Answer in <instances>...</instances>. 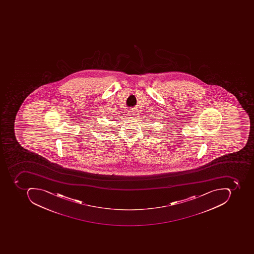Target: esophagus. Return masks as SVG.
Returning a JSON list of instances; mask_svg holds the SVG:
<instances>
[{
	"mask_svg": "<svg viewBox=\"0 0 254 254\" xmlns=\"http://www.w3.org/2000/svg\"><path fill=\"white\" fill-rule=\"evenodd\" d=\"M129 112V116H134L135 115V111H128Z\"/></svg>",
	"mask_w": 254,
	"mask_h": 254,
	"instance_id": "esophagus-1",
	"label": "esophagus"
}]
</instances>
